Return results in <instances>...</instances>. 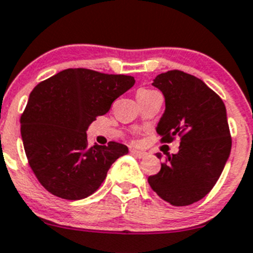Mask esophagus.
<instances>
[{
  "label": "esophagus",
  "instance_id": "obj_1",
  "mask_svg": "<svg viewBox=\"0 0 253 253\" xmlns=\"http://www.w3.org/2000/svg\"><path fill=\"white\" fill-rule=\"evenodd\" d=\"M131 153L133 156H136V157H138V159H143V157H146V156L148 155L146 151H140V150H131Z\"/></svg>",
  "mask_w": 253,
  "mask_h": 253
}]
</instances>
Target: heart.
<instances>
[{
	"label": "heart",
	"instance_id": "1",
	"mask_svg": "<svg viewBox=\"0 0 253 253\" xmlns=\"http://www.w3.org/2000/svg\"><path fill=\"white\" fill-rule=\"evenodd\" d=\"M148 91H152V89H140L138 92H148Z\"/></svg>",
	"mask_w": 253,
	"mask_h": 253
}]
</instances>
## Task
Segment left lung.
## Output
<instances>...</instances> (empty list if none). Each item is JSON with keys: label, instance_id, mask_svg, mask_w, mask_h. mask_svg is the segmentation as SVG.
<instances>
[{"label": "left lung", "instance_id": "1", "mask_svg": "<svg viewBox=\"0 0 253 253\" xmlns=\"http://www.w3.org/2000/svg\"><path fill=\"white\" fill-rule=\"evenodd\" d=\"M161 89L166 110L157 125L161 142L181 138L178 152L167 156L159 173L148 183L172 206L200 201L216 185L231 152L226 107L218 94L202 80L172 70L153 80ZM161 159V153H156Z\"/></svg>", "mask_w": 253, "mask_h": 253}]
</instances>
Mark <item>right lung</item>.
I'll list each match as a JSON object with an SVG mask.
<instances>
[{"instance_id":"1","label":"right lung","mask_w":253,"mask_h":253,"mask_svg":"<svg viewBox=\"0 0 253 253\" xmlns=\"http://www.w3.org/2000/svg\"><path fill=\"white\" fill-rule=\"evenodd\" d=\"M134 84L126 75L67 68L40 82L21 116V136L28 165L52 195L82 200L96 192L111 165L128 153L111 141L88 147L87 128Z\"/></svg>"}]
</instances>
